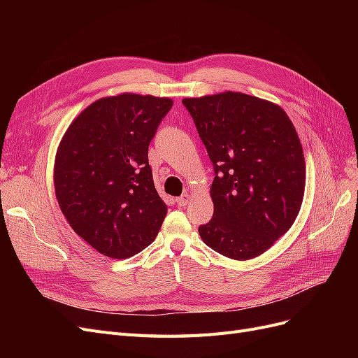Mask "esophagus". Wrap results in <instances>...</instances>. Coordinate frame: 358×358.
<instances>
[{
    "instance_id": "34e87169",
    "label": "esophagus",
    "mask_w": 358,
    "mask_h": 358,
    "mask_svg": "<svg viewBox=\"0 0 358 358\" xmlns=\"http://www.w3.org/2000/svg\"><path fill=\"white\" fill-rule=\"evenodd\" d=\"M189 200H191V196H189V194H182L180 197H178V199H176V203H178V206H187Z\"/></svg>"
}]
</instances>
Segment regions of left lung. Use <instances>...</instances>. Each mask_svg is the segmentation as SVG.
<instances>
[{
  "label": "left lung",
  "mask_w": 358,
  "mask_h": 358,
  "mask_svg": "<svg viewBox=\"0 0 358 358\" xmlns=\"http://www.w3.org/2000/svg\"><path fill=\"white\" fill-rule=\"evenodd\" d=\"M213 162L201 241L231 259L266 252L294 224L306 185L299 134L282 107L243 92L183 99Z\"/></svg>",
  "instance_id": "obj_1"
}]
</instances>
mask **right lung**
I'll return each instance as SVG.
<instances>
[{
  "instance_id": "add662e5",
  "label": "right lung",
  "mask_w": 358,
  "mask_h": 358,
  "mask_svg": "<svg viewBox=\"0 0 358 358\" xmlns=\"http://www.w3.org/2000/svg\"><path fill=\"white\" fill-rule=\"evenodd\" d=\"M171 106L169 96H103L76 116L61 138L53 166L59 209L74 233L106 257L143 251L166 218L148 146Z\"/></svg>"
}]
</instances>
